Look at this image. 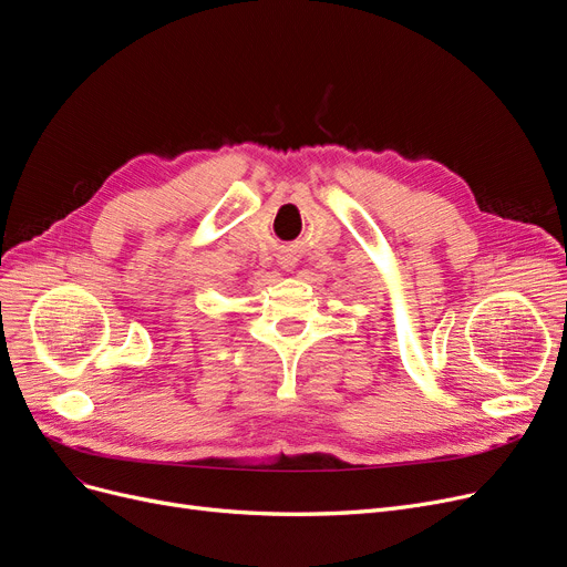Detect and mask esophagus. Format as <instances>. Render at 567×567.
Listing matches in <instances>:
<instances>
[{"instance_id": "1", "label": "esophagus", "mask_w": 567, "mask_h": 567, "mask_svg": "<svg viewBox=\"0 0 567 567\" xmlns=\"http://www.w3.org/2000/svg\"><path fill=\"white\" fill-rule=\"evenodd\" d=\"M278 264H280L282 268H293V266H297V259H293L291 255H280V257H278Z\"/></svg>"}]
</instances>
